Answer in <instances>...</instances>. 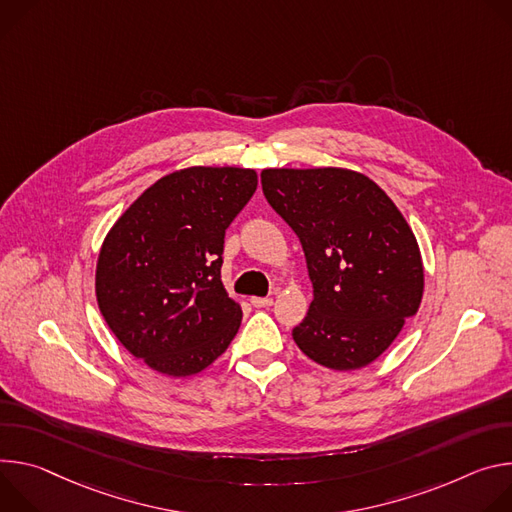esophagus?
<instances>
[{"label":"esophagus","instance_id":"1","mask_svg":"<svg viewBox=\"0 0 512 512\" xmlns=\"http://www.w3.org/2000/svg\"><path fill=\"white\" fill-rule=\"evenodd\" d=\"M250 303L256 307V309H264V307H270L274 301L270 297H252Z\"/></svg>","mask_w":512,"mask_h":512}]
</instances>
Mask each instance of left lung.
<instances>
[{
    "label": "left lung",
    "instance_id": "1",
    "mask_svg": "<svg viewBox=\"0 0 512 512\" xmlns=\"http://www.w3.org/2000/svg\"><path fill=\"white\" fill-rule=\"evenodd\" d=\"M260 177L268 203L299 236L313 282L295 344L329 370L372 364L423 299L411 225L374 181L350 168H264Z\"/></svg>",
    "mask_w": 512,
    "mask_h": 512
}]
</instances>
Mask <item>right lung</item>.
<instances>
[{"instance_id":"right-lung-1","label":"right lung","mask_w":512,"mask_h":512,"mask_svg":"<svg viewBox=\"0 0 512 512\" xmlns=\"http://www.w3.org/2000/svg\"><path fill=\"white\" fill-rule=\"evenodd\" d=\"M256 187L254 168H181L150 185L107 232L95 270L99 311L158 374H199L236 337L242 307L221 282L223 236Z\"/></svg>"}]
</instances>
